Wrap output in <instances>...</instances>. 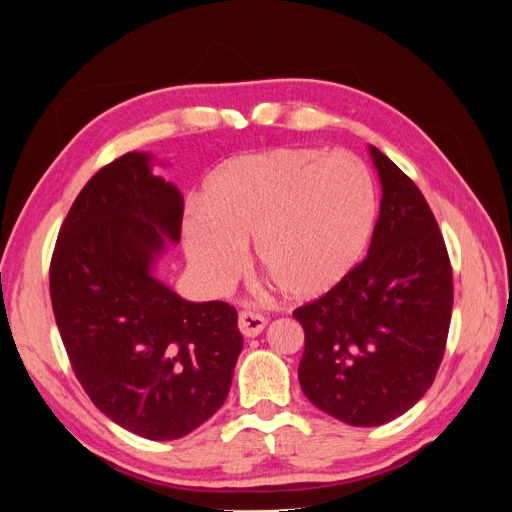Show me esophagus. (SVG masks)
<instances>
[{
    "label": "esophagus",
    "instance_id": "esophagus-1",
    "mask_svg": "<svg viewBox=\"0 0 512 512\" xmlns=\"http://www.w3.org/2000/svg\"><path fill=\"white\" fill-rule=\"evenodd\" d=\"M265 327H267L265 316L254 314V312H241L239 314V331L245 337H258Z\"/></svg>",
    "mask_w": 512,
    "mask_h": 512
}]
</instances>
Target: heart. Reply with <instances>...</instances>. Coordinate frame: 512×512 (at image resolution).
Here are the masks:
<instances>
[{"label": "heart", "instance_id": "heart-1", "mask_svg": "<svg viewBox=\"0 0 512 512\" xmlns=\"http://www.w3.org/2000/svg\"><path fill=\"white\" fill-rule=\"evenodd\" d=\"M203 213L183 224L203 280L226 288L252 241L256 271L286 299L335 288L363 256L376 222L369 170L346 151L275 147L224 162L207 179Z\"/></svg>", "mask_w": 512, "mask_h": 512}]
</instances>
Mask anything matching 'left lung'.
<instances>
[{
	"label": "left lung",
	"mask_w": 512,
	"mask_h": 512,
	"mask_svg": "<svg viewBox=\"0 0 512 512\" xmlns=\"http://www.w3.org/2000/svg\"><path fill=\"white\" fill-rule=\"evenodd\" d=\"M369 153L382 183L369 254L292 312L305 331V397L354 427L389 423L427 393L453 312L451 260L425 196L380 149Z\"/></svg>",
	"instance_id": "8db88e82"
}]
</instances>
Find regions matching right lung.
Wrapping results in <instances>:
<instances>
[{
    "instance_id": "1",
    "label": "right lung",
    "mask_w": 512,
    "mask_h": 512,
    "mask_svg": "<svg viewBox=\"0 0 512 512\" xmlns=\"http://www.w3.org/2000/svg\"><path fill=\"white\" fill-rule=\"evenodd\" d=\"M183 196L130 151L87 181L61 224L51 303L76 378L94 406L147 440L203 425L230 391L243 337L224 301L181 299L153 275L179 243Z\"/></svg>"
}]
</instances>
